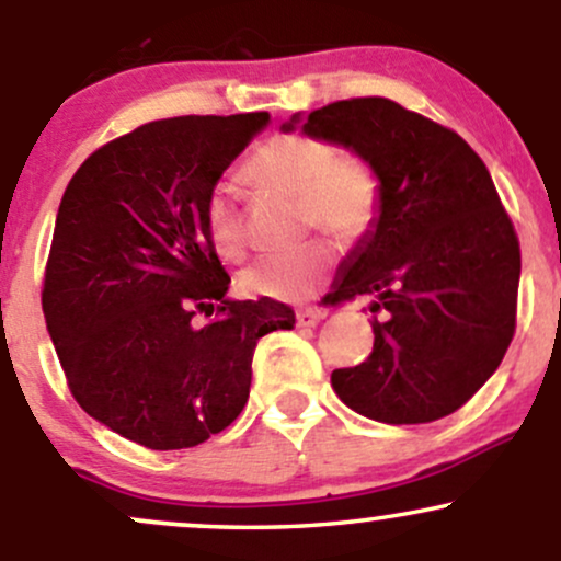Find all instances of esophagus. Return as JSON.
<instances>
[{"label":"esophagus","instance_id":"esophagus-1","mask_svg":"<svg viewBox=\"0 0 561 561\" xmlns=\"http://www.w3.org/2000/svg\"><path fill=\"white\" fill-rule=\"evenodd\" d=\"M295 319H298V327H317L324 319V313L317 311V308H300Z\"/></svg>","mask_w":561,"mask_h":561}]
</instances>
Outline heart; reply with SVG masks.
<instances>
[{"mask_svg":"<svg viewBox=\"0 0 561 561\" xmlns=\"http://www.w3.org/2000/svg\"><path fill=\"white\" fill-rule=\"evenodd\" d=\"M244 176L263 192L298 199L302 229H321L343 244L369 237L382 214V176L375 160L337 141L306 131H282L261 141L244 163ZM205 231L227 261H242L248 237L240 205L216 186L205 199ZM337 253L324 237L302 242L289 253H274L242 272V287L253 295L298 302L311 298L332 274Z\"/></svg>","mask_w":561,"mask_h":561,"instance_id":"1","label":"heart"}]
</instances>
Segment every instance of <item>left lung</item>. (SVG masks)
<instances>
[{
    "instance_id": "8db88e82",
    "label": "left lung",
    "mask_w": 561,
    "mask_h": 561,
    "mask_svg": "<svg viewBox=\"0 0 561 561\" xmlns=\"http://www.w3.org/2000/svg\"><path fill=\"white\" fill-rule=\"evenodd\" d=\"M302 131L364 152L382 176L375 231L324 298L340 306L369 295L382 319L371 324V356L332 371L334 392L388 424L454 414L499 369L517 330L519 240L491 173L454 128L388 96L330 102Z\"/></svg>"
}]
</instances>
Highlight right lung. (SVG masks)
<instances>
[{"label": "right lung", "instance_id": "obj_1", "mask_svg": "<svg viewBox=\"0 0 561 561\" xmlns=\"http://www.w3.org/2000/svg\"><path fill=\"white\" fill-rule=\"evenodd\" d=\"M268 113L179 115L111 139L57 210L42 308L76 403L126 440L192 448L250 396L263 334L293 330L272 298L227 300L205 199ZM211 319L199 328L194 319Z\"/></svg>", "mask_w": 561, "mask_h": 561}]
</instances>
